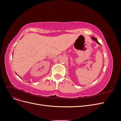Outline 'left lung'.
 <instances>
[{
    "label": "left lung",
    "instance_id": "8db88e82",
    "mask_svg": "<svg viewBox=\"0 0 121 121\" xmlns=\"http://www.w3.org/2000/svg\"><path fill=\"white\" fill-rule=\"evenodd\" d=\"M91 38H92L93 40H94V41H95L97 43H98V44L99 45H100V43H99L98 42V41H97V39L96 38H94V37H91Z\"/></svg>",
    "mask_w": 121,
    "mask_h": 121
}]
</instances>
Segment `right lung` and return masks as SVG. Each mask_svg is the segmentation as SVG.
<instances>
[{"instance_id": "add662e5", "label": "right lung", "mask_w": 121, "mask_h": 121, "mask_svg": "<svg viewBox=\"0 0 121 121\" xmlns=\"http://www.w3.org/2000/svg\"><path fill=\"white\" fill-rule=\"evenodd\" d=\"M20 78H21V77H20ZM21 79H22V78H21Z\"/></svg>"}]
</instances>
